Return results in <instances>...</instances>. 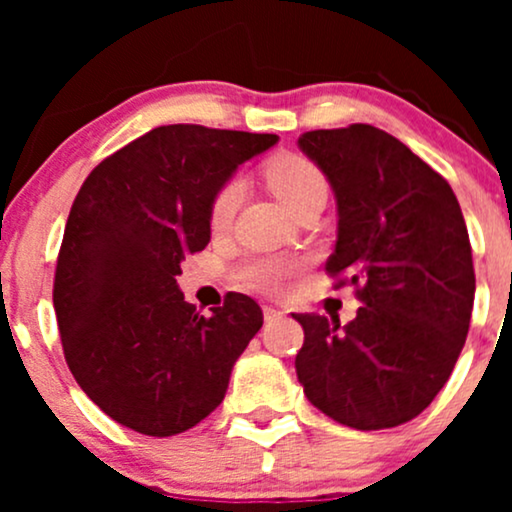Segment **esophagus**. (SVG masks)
<instances>
[{"instance_id": "esophagus-1", "label": "esophagus", "mask_w": 512, "mask_h": 512, "mask_svg": "<svg viewBox=\"0 0 512 512\" xmlns=\"http://www.w3.org/2000/svg\"><path fill=\"white\" fill-rule=\"evenodd\" d=\"M284 317V310L272 308V305H264V322H276Z\"/></svg>"}]
</instances>
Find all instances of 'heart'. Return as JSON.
Here are the masks:
<instances>
[{
	"label": "heart",
	"mask_w": 512,
	"mask_h": 512,
	"mask_svg": "<svg viewBox=\"0 0 512 512\" xmlns=\"http://www.w3.org/2000/svg\"><path fill=\"white\" fill-rule=\"evenodd\" d=\"M264 178H267L269 187L274 190V195L284 202V207L296 211L305 199H310L317 192H325V178L317 170L315 163H310L305 156L298 154H281L272 158L264 168ZM240 199H243V182L238 178L228 180L226 185L216 192L211 199L209 209V221L214 231H223V228L231 226L233 216L240 207ZM293 272V264L286 260H276V257H260V260L245 262L238 269L240 279L252 289L260 291H281L286 286Z\"/></svg>",
	"instance_id": "1"
}]
</instances>
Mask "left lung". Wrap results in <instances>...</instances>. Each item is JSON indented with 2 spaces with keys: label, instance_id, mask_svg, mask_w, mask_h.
<instances>
[{
  "label": "left lung",
  "instance_id": "left-lung-1",
  "mask_svg": "<svg viewBox=\"0 0 512 512\" xmlns=\"http://www.w3.org/2000/svg\"><path fill=\"white\" fill-rule=\"evenodd\" d=\"M298 146L337 199L325 269L358 286L363 308L293 313L305 339L298 383L310 404L356 431L419 416L448 383L474 305V264L455 192L392 134L370 125L315 129Z\"/></svg>",
  "mask_w": 512,
  "mask_h": 512
}]
</instances>
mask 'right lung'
Segmentation results:
<instances>
[{
	"mask_svg": "<svg viewBox=\"0 0 512 512\" xmlns=\"http://www.w3.org/2000/svg\"><path fill=\"white\" fill-rule=\"evenodd\" d=\"M276 142V134L156 127L81 185L52 303L74 380L117 424L175 436L226 397L238 356L262 327L260 305L228 293L204 317L175 276L185 255L211 240L216 192Z\"/></svg>",
	"mask_w": 512,
	"mask_h": 512,
	"instance_id": "1",
	"label": "right lung"
}]
</instances>
